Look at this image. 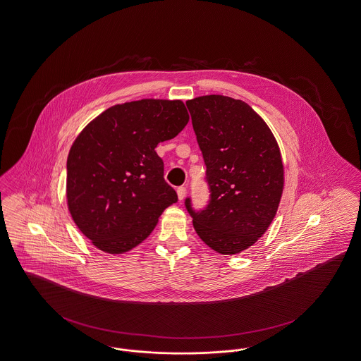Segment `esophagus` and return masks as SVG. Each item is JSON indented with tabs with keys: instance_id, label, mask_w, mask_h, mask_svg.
<instances>
[{
	"instance_id": "1",
	"label": "esophagus",
	"mask_w": 361,
	"mask_h": 361,
	"mask_svg": "<svg viewBox=\"0 0 361 361\" xmlns=\"http://www.w3.org/2000/svg\"><path fill=\"white\" fill-rule=\"evenodd\" d=\"M178 198L182 201L185 197H186V188H183V186H180V188H178Z\"/></svg>"
}]
</instances>
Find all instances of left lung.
<instances>
[{"label": "left lung", "mask_w": 361, "mask_h": 361, "mask_svg": "<svg viewBox=\"0 0 361 361\" xmlns=\"http://www.w3.org/2000/svg\"><path fill=\"white\" fill-rule=\"evenodd\" d=\"M207 166L211 201L186 208L197 235L220 255H238L263 237L276 215L285 169L279 145L252 106L231 97L186 101Z\"/></svg>", "instance_id": "obj_1"}]
</instances>
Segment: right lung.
<instances>
[{"instance_id": "1", "label": "right lung", "mask_w": 361, "mask_h": 361, "mask_svg": "<svg viewBox=\"0 0 361 361\" xmlns=\"http://www.w3.org/2000/svg\"><path fill=\"white\" fill-rule=\"evenodd\" d=\"M189 119L180 99L144 98L108 108L76 137L67 159V205L97 249L131 250L178 201L154 149Z\"/></svg>"}]
</instances>
